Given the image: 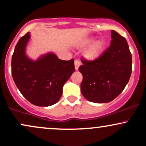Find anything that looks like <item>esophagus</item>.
Instances as JSON below:
<instances>
[{
    "label": "esophagus",
    "mask_w": 146,
    "mask_h": 146,
    "mask_svg": "<svg viewBox=\"0 0 146 146\" xmlns=\"http://www.w3.org/2000/svg\"><path fill=\"white\" fill-rule=\"evenodd\" d=\"M74 65H75V69L76 70V71H77V70H78V68H79V67H80V61H79L78 60H75Z\"/></svg>",
    "instance_id": "1"
}]
</instances>
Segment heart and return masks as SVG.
<instances>
[{
	"instance_id": "obj_1",
	"label": "heart",
	"mask_w": 146,
	"mask_h": 146,
	"mask_svg": "<svg viewBox=\"0 0 146 146\" xmlns=\"http://www.w3.org/2000/svg\"><path fill=\"white\" fill-rule=\"evenodd\" d=\"M106 45L104 38H99L95 40V37H88L80 42L78 46L80 48L88 46L83 52V58L88 61H95L104 54Z\"/></svg>"
}]
</instances>
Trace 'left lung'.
<instances>
[{"label":"left lung","instance_id":"obj_1","mask_svg":"<svg viewBox=\"0 0 146 146\" xmlns=\"http://www.w3.org/2000/svg\"><path fill=\"white\" fill-rule=\"evenodd\" d=\"M110 47L95 61L82 60V94L88 101L108 103L123 91L132 73V55L126 40L111 30Z\"/></svg>","mask_w":146,"mask_h":146}]
</instances>
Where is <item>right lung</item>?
I'll return each mask as SVG.
<instances>
[{"instance_id": "1", "label": "right lung", "mask_w": 146, "mask_h": 146, "mask_svg": "<svg viewBox=\"0 0 146 146\" xmlns=\"http://www.w3.org/2000/svg\"><path fill=\"white\" fill-rule=\"evenodd\" d=\"M30 33L20 38L11 58V75L21 94L38 106L57 103L62 95L64 84L75 71L74 60H60L49 52L36 60L27 56Z\"/></svg>"}]
</instances>
